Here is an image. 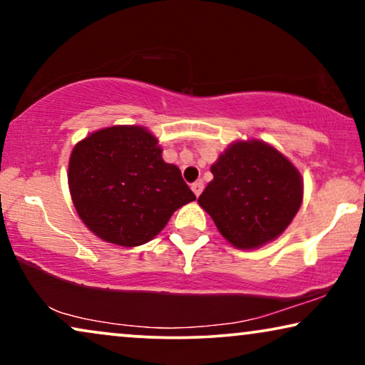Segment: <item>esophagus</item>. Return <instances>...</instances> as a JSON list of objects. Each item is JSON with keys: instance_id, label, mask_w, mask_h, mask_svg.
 Masks as SVG:
<instances>
[{"instance_id": "1", "label": "esophagus", "mask_w": 365, "mask_h": 365, "mask_svg": "<svg viewBox=\"0 0 365 365\" xmlns=\"http://www.w3.org/2000/svg\"><path fill=\"white\" fill-rule=\"evenodd\" d=\"M191 189H192V192L196 194V197H199V194H201V192H202V189H204V184H202V181H196V182H192Z\"/></svg>"}]
</instances>
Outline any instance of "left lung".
<instances>
[{"mask_svg":"<svg viewBox=\"0 0 365 365\" xmlns=\"http://www.w3.org/2000/svg\"><path fill=\"white\" fill-rule=\"evenodd\" d=\"M197 202L239 249H256L282 234L302 202V179L277 149L241 141L221 154Z\"/></svg>","mask_w":365,"mask_h":365,"instance_id":"1","label":"left lung"}]
</instances>
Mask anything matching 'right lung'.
<instances>
[{
	"instance_id": "add662e5",
	"label": "right lung",
	"mask_w": 365,
	"mask_h": 365,
	"mask_svg": "<svg viewBox=\"0 0 365 365\" xmlns=\"http://www.w3.org/2000/svg\"><path fill=\"white\" fill-rule=\"evenodd\" d=\"M158 139L139 126L93 133L69 158V191L83 222L106 242L146 244L173 212L196 199Z\"/></svg>"
}]
</instances>
